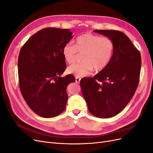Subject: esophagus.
Listing matches in <instances>:
<instances>
[{
  "instance_id": "1",
  "label": "esophagus",
  "mask_w": 153,
  "mask_h": 153,
  "mask_svg": "<svg viewBox=\"0 0 153 153\" xmlns=\"http://www.w3.org/2000/svg\"><path fill=\"white\" fill-rule=\"evenodd\" d=\"M75 82H76V83H78V84H79V83L80 82V78L76 76V77L75 78Z\"/></svg>"
}]
</instances>
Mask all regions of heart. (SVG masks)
Here are the masks:
<instances>
[{
    "label": "heart",
    "mask_w": 153,
    "mask_h": 153,
    "mask_svg": "<svg viewBox=\"0 0 153 153\" xmlns=\"http://www.w3.org/2000/svg\"><path fill=\"white\" fill-rule=\"evenodd\" d=\"M114 45L107 37H100L91 33H85L78 36L75 45L68 43L62 49L65 61L71 64L78 58V53L82 54V61L73 64L67 68V73L78 77L89 75L93 71H100L108 65L112 57Z\"/></svg>",
    "instance_id": "obj_1"
}]
</instances>
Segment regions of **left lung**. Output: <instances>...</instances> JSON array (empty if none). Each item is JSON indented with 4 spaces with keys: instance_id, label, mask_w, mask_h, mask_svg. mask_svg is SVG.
<instances>
[{
    "instance_id": "8db88e82",
    "label": "left lung",
    "mask_w": 153,
    "mask_h": 153,
    "mask_svg": "<svg viewBox=\"0 0 153 153\" xmlns=\"http://www.w3.org/2000/svg\"><path fill=\"white\" fill-rule=\"evenodd\" d=\"M94 32L112 40L114 53L108 65L94 78H82L80 86L89 112L97 117L110 118L121 112L135 94L139 82L141 56L122 32Z\"/></svg>"
}]
</instances>
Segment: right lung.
<instances>
[{"mask_svg":"<svg viewBox=\"0 0 153 153\" xmlns=\"http://www.w3.org/2000/svg\"><path fill=\"white\" fill-rule=\"evenodd\" d=\"M72 35L69 29L45 28L32 36L20 52L21 93L29 107L42 117L57 116L66 108V88L75 78L72 75L61 77L66 66L62 49Z\"/></svg>","mask_w":153,"mask_h":153,"instance_id":"add662e5","label":"right lung"}]
</instances>
